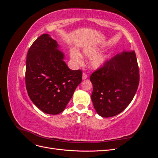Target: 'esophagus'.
Returning a JSON list of instances; mask_svg holds the SVG:
<instances>
[{"instance_id":"1","label":"esophagus","mask_w":158,"mask_h":158,"mask_svg":"<svg viewBox=\"0 0 158 158\" xmlns=\"http://www.w3.org/2000/svg\"><path fill=\"white\" fill-rule=\"evenodd\" d=\"M87 78H88V74H85V73H83V74H82V79L85 80V79H86Z\"/></svg>"}]
</instances>
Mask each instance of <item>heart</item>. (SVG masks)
Segmentation results:
<instances>
[{
	"label": "heart",
	"mask_w": 158,
	"mask_h": 158,
	"mask_svg": "<svg viewBox=\"0 0 158 158\" xmlns=\"http://www.w3.org/2000/svg\"><path fill=\"white\" fill-rule=\"evenodd\" d=\"M98 51L97 49L87 48L84 49L82 52V55L84 56H92L89 60V64L90 67L93 69H98L99 68H101L107 60V55H106L97 54L96 55V54L98 53ZM70 57L76 64H80L81 61H82L81 55L76 50L73 49L70 51Z\"/></svg>",
	"instance_id": "obj_1"
}]
</instances>
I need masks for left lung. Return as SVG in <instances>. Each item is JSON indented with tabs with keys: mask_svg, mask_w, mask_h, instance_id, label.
<instances>
[{
	"mask_svg": "<svg viewBox=\"0 0 158 158\" xmlns=\"http://www.w3.org/2000/svg\"><path fill=\"white\" fill-rule=\"evenodd\" d=\"M92 102L97 113L111 117L121 113L136 92L140 74L135 52L123 51L91 75Z\"/></svg>",
	"mask_w": 158,
	"mask_h": 158,
	"instance_id": "8db88e82",
	"label": "left lung"
}]
</instances>
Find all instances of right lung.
<instances>
[{
  "mask_svg": "<svg viewBox=\"0 0 158 158\" xmlns=\"http://www.w3.org/2000/svg\"><path fill=\"white\" fill-rule=\"evenodd\" d=\"M56 41L47 33L33 43L26 58V86L30 99L43 112H63L76 87L82 72L72 70L64 61Z\"/></svg>",
  "mask_w": 158,
  "mask_h": 158,
  "instance_id": "add662e5",
  "label": "right lung"
}]
</instances>
